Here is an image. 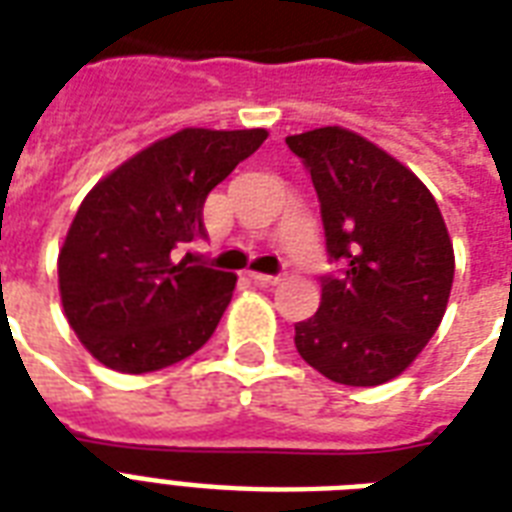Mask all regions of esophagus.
Wrapping results in <instances>:
<instances>
[{
  "label": "esophagus",
  "mask_w": 512,
  "mask_h": 512,
  "mask_svg": "<svg viewBox=\"0 0 512 512\" xmlns=\"http://www.w3.org/2000/svg\"><path fill=\"white\" fill-rule=\"evenodd\" d=\"M251 280L253 283H259V285H277L283 277H277V275H264V272H251Z\"/></svg>",
  "instance_id": "1"
}]
</instances>
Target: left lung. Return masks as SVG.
<instances>
[{
  "mask_svg": "<svg viewBox=\"0 0 512 512\" xmlns=\"http://www.w3.org/2000/svg\"><path fill=\"white\" fill-rule=\"evenodd\" d=\"M310 168L328 256L320 307L296 326V350L331 382L376 387L400 376L438 331L454 245L438 202L382 146L339 125L285 138Z\"/></svg>",
  "mask_w": 512,
  "mask_h": 512,
  "instance_id": "8db88e82",
  "label": "left lung"
}]
</instances>
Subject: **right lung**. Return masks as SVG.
Wrapping results in <instances>:
<instances>
[{"instance_id":"1","label":"right lung","mask_w":512,"mask_h":512,"mask_svg":"<svg viewBox=\"0 0 512 512\" xmlns=\"http://www.w3.org/2000/svg\"><path fill=\"white\" fill-rule=\"evenodd\" d=\"M267 130L184 128L106 173L58 251L63 315L90 355L122 374L160 371L208 342L237 275L194 264L213 186Z\"/></svg>"}]
</instances>
